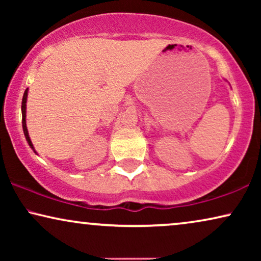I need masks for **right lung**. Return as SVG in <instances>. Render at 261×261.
<instances>
[{
    "instance_id": "1",
    "label": "right lung",
    "mask_w": 261,
    "mask_h": 261,
    "mask_svg": "<svg viewBox=\"0 0 261 261\" xmlns=\"http://www.w3.org/2000/svg\"><path fill=\"white\" fill-rule=\"evenodd\" d=\"M27 96H28V89H26V91H24L23 94V98H22V106H21V112H22V128H23V133H24V137H26V140L28 142V145L31 146V148L33 149L34 153L35 149H34V146L32 144L31 141V138H30V134H28V129H27V124H26V107H27Z\"/></svg>"
}]
</instances>
